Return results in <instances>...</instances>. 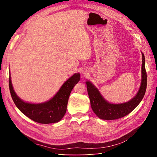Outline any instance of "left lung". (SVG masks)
<instances>
[{"mask_svg":"<svg viewBox=\"0 0 157 157\" xmlns=\"http://www.w3.org/2000/svg\"><path fill=\"white\" fill-rule=\"evenodd\" d=\"M147 82L145 56L143 53L141 86L136 96L129 101L120 104L109 103L103 98L98 88L94 86V84L89 81H86L88 94L93 111L99 118L103 120H115L128 115L139 105L144 98L146 91Z\"/></svg>","mask_w":157,"mask_h":157,"instance_id":"1","label":"left lung"}]
</instances>
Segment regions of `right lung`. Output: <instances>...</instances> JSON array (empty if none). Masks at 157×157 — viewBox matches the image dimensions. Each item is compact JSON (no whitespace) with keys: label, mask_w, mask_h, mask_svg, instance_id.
<instances>
[{"label":"right lung","mask_w":157,"mask_h":157,"mask_svg":"<svg viewBox=\"0 0 157 157\" xmlns=\"http://www.w3.org/2000/svg\"><path fill=\"white\" fill-rule=\"evenodd\" d=\"M79 73H75L65 81L55 96L49 101L42 103H30L23 101L14 92L10 75L9 88L13 101L22 113L33 121L40 124H50L61 121L67 111L68 99L71 90L80 80Z\"/></svg>","instance_id":"1"}]
</instances>
